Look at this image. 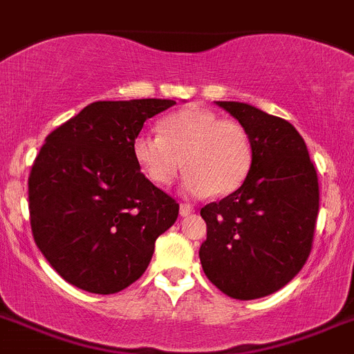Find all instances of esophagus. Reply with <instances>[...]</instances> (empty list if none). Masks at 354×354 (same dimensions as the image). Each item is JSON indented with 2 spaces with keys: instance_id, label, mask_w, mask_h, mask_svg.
Wrapping results in <instances>:
<instances>
[{
  "instance_id": "1",
  "label": "esophagus",
  "mask_w": 354,
  "mask_h": 354,
  "mask_svg": "<svg viewBox=\"0 0 354 354\" xmlns=\"http://www.w3.org/2000/svg\"><path fill=\"white\" fill-rule=\"evenodd\" d=\"M193 211H195L193 209V206H189V204H186V202H183V204L179 206L180 216H188V214H192Z\"/></svg>"
}]
</instances>
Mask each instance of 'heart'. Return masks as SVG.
<instances>
[{"label": "heart", "mask_w": 354, "mask_h": 354, "mask_svg": "<svg viewBox=\"0 0 354 354\" xmlns=\"http://www.w3.org/2000/svg\"><path fill=\"white\" fill-rule=\"evenodd\" d=\"M159 132H140L132 141L136 162L157 186H170L183 166L188 171L184 192L197 197L207 193L223 197L247 179L252 145L245 127L236 120L186 107L162 118Z\"/></svg>", "instance_id": "b5f03b06"}]
</instances>
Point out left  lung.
Listing matches in <instances>:
<instances>
[{
	"label": "left lung",
	"instance_id": "8db88e82",
	"mask_svg": "<svg viewBox=\"0 0 354 354\" xmlns=\"http://www.w3.org/2000/svg\"><path fill=\"white\" fill-rule=\"evenodd\" d=\"M249 132L252 165L240 188L201 209L198 256L220 292L250 301L294 279L312 252L319 179L295 127L249 104L216 102Z\"/></svg>",
	"mask_w": 354,
	"mask_h": 354
}]
</instances>
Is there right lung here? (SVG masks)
<instances>
[{
	"instance_id": "right-lung-1",
	"label": "right lung",
	"mask_w": 354,
	"mask_h": 354,
	"mask_svg": "<svg viewBox=\"0 0 354 354\" xmlns=\"http://www.w3.org/2000/svg\"><path fill=\"white\" fill-rule=\"evenodd\" d=\"M174 100L95 102L50 132L28 177L35 245L69 285L116 294L143 276L179 204L141 174L132 141Z\"/></svg>"
}]
</instances>
